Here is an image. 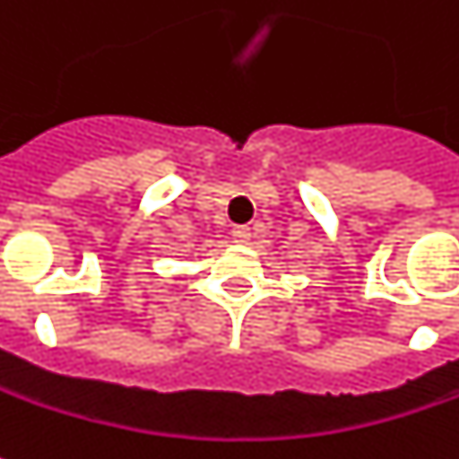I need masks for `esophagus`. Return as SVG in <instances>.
<instances>
[{
    "mask_svg": "<svg viewBox=\"0 0 459 459\" xmlns=\"http://www.w3.org/2000/svg\"><path fill=\"white\" fill-rule=\"evenodd\" d=\"M232 237H235V242H239V245H247L250 242V227H237L235 232H232Z\"/></svg>",
    "mask_w": 459,
    "mask_h": 459,
    "instance_id": "34e87169",
    "label": "esophagus"
}]
</instances>
